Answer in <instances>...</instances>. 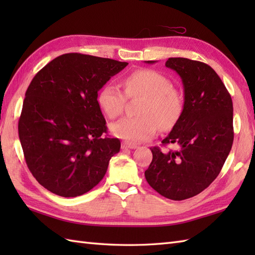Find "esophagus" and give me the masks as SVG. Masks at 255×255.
<instances>
[{
    "label": "esophagus",
    "instance_id": "obj_1",
    "mask_svg": "<svg viewBox=\"0 0 255 255\" xmlns=\"http://www.w3.org/2000/svg\"><path fill=\"white\" fill-rule=\"evenodd\" d=\"M122 148L123 149H136L137 148V144L129 143V142H123L122 143Z\"/></svg>",
    "mask_w": 255,
    "mask_h": 255
}]
</instances>
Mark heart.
<instances>
[{"instance_id": "heart-1", "label": "heart", "mask_w": 255, "mask_h": 255, "mask_svg": "<svg viewBox=\"0 0 255 255\" xmlns=\"http://www.w3.org/2000/svg\"><path fill=\"white\" fill-rule=\"evenodd\" d=\"M125 91L129 97L143 96L139 117H125L111 126V131L129 142L152 138L159 129H170L180 119L184 100L169 78L153 70L142 69L124 78ZM97 102L105 115L114 119L122 115L126 95L114 83H106L97 95Z\"/></svg>"}]
</instances>
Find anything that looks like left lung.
I'll return each instance as SVG.
<instances>
[{
    "instance_id": "obj_1",
    "label": "left lung",
    "mask_w": 255,
    "mask_h": 255,
    "mask_svg": "<svg viewBox=\"0 0 255 255\" xmlns=\"http://www.w3.org/2000/svg\"><path fill=\"white\" fill-rule=\"evenodd\" d=\"M154 63L155 61H145ZM165 67L180 75L184 108L162 144L177 150L150 148L152 162L144 172L154 191L173 200L196 196L218 176L234 142V106L223 81L208 64L169 58Z\"/></svg>"
}]
</instances>
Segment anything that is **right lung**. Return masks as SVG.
<instances>
[{
    "instance_id": "add662e5",
    "label": "right lung",
    "mask_w": 255,
    "mask_h": 255,
    "mask_svg": "<svg viewBox=\"0 0 255 255\" xmlns=\"http://www.w3.org/2000/svg\"><path fill=\"white\" fill-rule=\"evenodd\" d=\"M108 58L66 53L42 68L26 91L18 136L40 185L62 197L91 191L121 141L108 138L97 92L127 67Z\"/></svg>"
}]
</instances>
